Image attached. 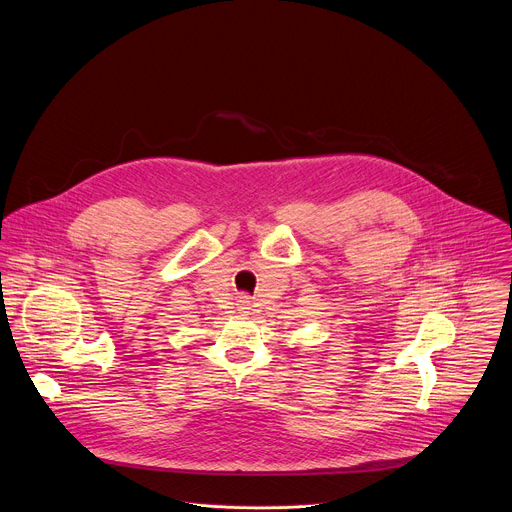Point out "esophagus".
Listing matches in <instances>:
<instances>
[{
    "label": "esophagus",
    "instance_id": "34e87169",
    "mask_svg": "<svg viewBox=\"0 0 512 512\" xmlns=\"http://www.w3.org/2000/svg\"><path fill=\"white\" fill-rule=\"evenodd\" d=\"M239 302H241V304H239V310H241V312H247L249 306H251V304H249V298H247V296H241Z\"/></svg>",
    "mask_w": 512,
    "mask_h": 512
}]
</instances>
